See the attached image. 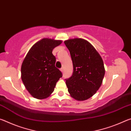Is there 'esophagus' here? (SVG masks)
Segmentation results:
<instances>
[{
	"mask_svg": "<svg viewBox=\"0 0 131 131\" xmlns=\"http://www.w3.org/2000/svg\"><path fill=\"white\" fill-rule=\"evenodd\" d=\"M60 70L61 71V72H63V69L62 68H61V69H60Z\"/></svg>",
	"mask_w": 131,
	"mask_h": 131,
	"instance_id": "34e87169",
	"label": "esophagus"
}]
</instances>
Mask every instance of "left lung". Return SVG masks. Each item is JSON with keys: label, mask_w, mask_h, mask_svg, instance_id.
Instances as JSON below:
<instances>
[{"label": "left lung", "mask_w": 131, "mask_h": 131, "mask_svg": "<svg viewBox=\"0 0 131 131\" xmlns=\"http://www.w3.org/2000/svg\"><path fill=\"white\" fill-rule=\"evenodd\" d=\"M73 65L72 76L66 80L73 98L83 101L92 97L102 85L105 73L103 61L91 44L81 38L64 41Z\"/></svg>", "instance_id": "obj_1"}]
</instances>
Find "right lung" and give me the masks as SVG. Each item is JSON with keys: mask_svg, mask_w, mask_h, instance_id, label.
Returning <instances> with one entry per match:
<instances>
[{"mask_svg": "<svg viewBox=\"0 0 131 131\" xmlns=\"http://www.w3.org/2000/svg\"><path fill=\"white\" fill-rule=\"evenodd\" d=\"M62 41L43 38L29 51L21 66V79L26 89L35 98L46 99L54 91L57 82L62 76L55 66L52 54L55 47Z\"/></svg>", "mask_w": 131, "mask_h": 131, "instance_id": "obj_1", "label": "right lung"}]
</instances>
